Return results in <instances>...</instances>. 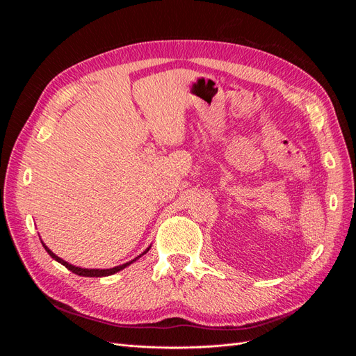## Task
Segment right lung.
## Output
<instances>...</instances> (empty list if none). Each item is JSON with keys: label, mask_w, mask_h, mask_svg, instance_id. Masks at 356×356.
<instances>
[{"label": "right lung", "mask_w": 356, "mask_h": 356, "mask_svg": "<svg viewBox=\"0 0 356 356\" xmlns=\"http://www.w3.org/2000/svg\"><path fill=\"white\" fill-rule=\"evenodd\" d=\"M42 246H44V250L49 252V255L51 257V258H55V260L58 261V263H60V264H63V266H65L67 268H68V270H71L72 273H75V275H79V276H88V277H102V276H110V275H114V273H117V272H120V270H123V268L124 267H127L129 264H132L134 261H136L138 260V258L139 257H141V255H139V257H136L135 258V260H132V261H129V263H126V264H122V266H117V267H113V268H104V270H99V268H81V267H75V266H72V264H68L67 261H63L62 260V258H59L58 255H55V254H53L50 250H49V248L44 245V243H42ZM148 250H149V248H148ZM148 250L147 251H144V254H147L148 252Z\"/></svg>", "instance_id": "1"}]
</instances>
